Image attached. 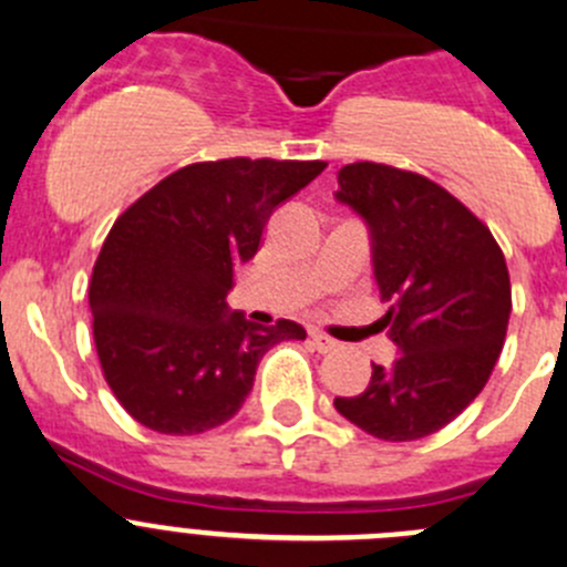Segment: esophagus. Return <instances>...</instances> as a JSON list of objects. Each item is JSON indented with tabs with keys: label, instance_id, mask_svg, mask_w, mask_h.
<instances>
[{
	"label": "esophagus",
	"instance_id": "34e87169",
	"mask_svg": "<svg viewBox=\"0 0 567 567\" xmlns=\"http://www.w3.org/2000/svg\"><path fill=\"white\" fill-rule=\"evenodd\" d=\"M310 338H312V346H316V349L321 351V354H327V351H334V349H338V346H340L338 340L329 338L327 332H318V329H312Z\"/></svg>",
	"mask_w": 567,
	"mask_h": 567
}]
</instances>
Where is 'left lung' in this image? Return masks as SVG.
<instances>
[{
  "mask_svg": "<svg viewBox=\"0 0 567 567\" xmlns=\"http://www.w3.org/2000/svg\"><path fill=\"white\" fill-rule=\"evenodd\" d=\"M334 199L371 233L379 327L401 354L373 365L360 395L334 410L379 441H417L452 423L491 379L507 338L513 290L491 229L446 188L384 163L338 172Z\"/></svg>",
  "mask_w": 567,
  "mask_h": 567,
  "instance_id": "1",
  "label": "left lung"
}]
</instances>
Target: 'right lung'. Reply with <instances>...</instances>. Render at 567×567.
Instances as JSON below:
<instances>
[{
  "label": "right lung",
  "mask_w": 567,
  "mask_h": 567,
  "mask_svg": "<svg viewBox=\"0 0 567 567\" xmlns=\"http://www.w3.org/2000/svg\"><path fill=\"white\" fill-rule=\"evenodd\" d=\"M323 161L194 163L115 218L87 301L102 373L118 404L161 435H199L240 410L257 362L305 327L229 312L235 266L260 249L271 213L310 185Z\"/></svg>",
  "instance_id": "add662e5"
}]
</instances>
